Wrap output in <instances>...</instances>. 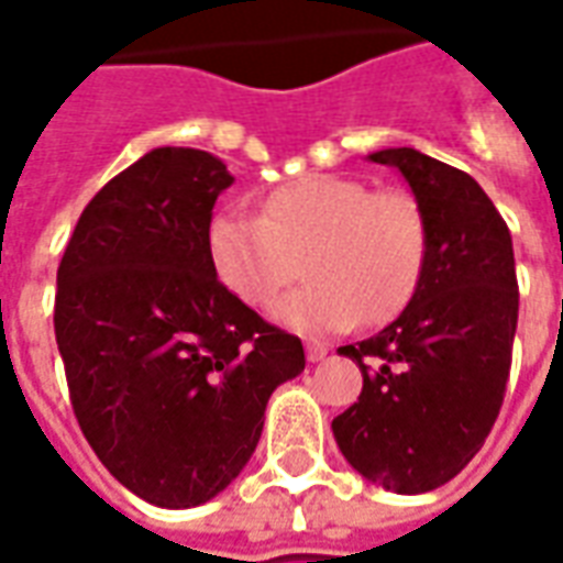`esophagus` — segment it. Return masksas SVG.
Wrapping results in <instances>:
<instances>
[{
    "instance_id": "1",
    "label": "esophagus",
    "mask_w": 563,
    "mask_h": 563,
    "mask_svg": "<svg viewBox=\"0 0 563 563\" xmlns=\"http://www.w3.org/2000/svg\"><path fill=\"white\" fill-rule=\"evenodd\" d=\"M325 355H329V346H325V343H307V362H313V365H317V362H322V358H325Z\"/></svg>"
}]
</instances>
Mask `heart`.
<instances>
[{
  "instance_id": "obj_1",
  "label": "heart",
  "mask_w": 563,
  "mask_h": 563,
  "mask_svg": "<svg viewBox=\"0 0 563 563\" xmlns=\"http://www.w3.org/2000/svg\"><path fill=\"white\" fill-rule=\"evenodd\" d=\"M208 256L244 305L265 307L301 274L310 280L274 307L307 334L386 322L401 313L428 258L424 213L404 189H371L343 174H307L271 189L262 213L217 210Z\"/></svg>"
}]
</instances>
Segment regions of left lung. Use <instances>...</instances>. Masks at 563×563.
Listing matches in <instances>:
<instances>
[{
    "label": "left lung",
    "mask_w": 563,
    "mask_h": 563,
    "mask_svg": "<svg viewBox=\"0 0 563 563\" xmlns=\"http://www.w3.org/2000/svg\"><path fill=\"white\" fill-rule=\"evenodd\" d=\"M371 162L398 168L413 189L428 258L401 317L341 346L365 386L331 431L365 479L422 495L464 471L500 413L519 322L516 258L507 222L471 174L413 147Z\"/></svg>",
    "instance_id": "left-lung-1"
}]
</instances>
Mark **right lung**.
<instances>
[{
	"label": "right lung",
	"instance_id": "add662e5",
	"mask_svg": "<svg viewBox=\"0 0 563 563\" xmlns=\"http://www.w3.org/2000/svg\"><path fill=\"white\" fill-rule=\"evenodd\" d=\"M232 174L156 147L92 196L56 271L54 329L71 407L117 483L198 507L253 455L271 391L305 346L217 277L208 222Z\"/></svg>",
	"mask_w": 563,
	"mask_h": 563
}]
</instances>
